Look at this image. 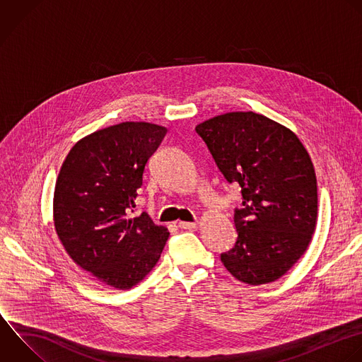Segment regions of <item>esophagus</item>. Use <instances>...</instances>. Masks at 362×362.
<instances>
[{"instance_id": "obj_1", "label": "esophagus", "mask_w": 362, "mask_h": 362, "mask_svg": "<svg viewBox=\"0 0 362 362\" xmlns=\"http://www.w3.org/2000/svg\"><path fill=\"white\" fill-rule=\"evenodd\" d=\"M178 226L181 229H197L198 223L197 222H178Z\"/></svg>"}]
</instances>
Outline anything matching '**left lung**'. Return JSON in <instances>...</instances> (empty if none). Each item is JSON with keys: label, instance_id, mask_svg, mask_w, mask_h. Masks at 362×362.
Listing matches in <instances>:
<instances>
[{"label": "left lung", "instance_id": "1", "mask_svg": "<svg viewBox=\"0 0 362 362\" xmlns=\"http://www.w3.org/2000/svg\"><path fill=\"white\" fill-rule=\"evenodd\" d=\"M228 182L242 188L238 240L221 255L228 272L259 286L286 274L307 250L317 222L311 158L286 126L253 112H230L195 127Z\"/></svg>", "mask_w": 362, "mask_h": 362}]
</instances>
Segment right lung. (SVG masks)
<instances>
[{
    "label": "right lung",
    "mask_w": 362,
    "mask_h": 362,
    "mask_svg": "<svg viewBox=\"0 0 362 362\" xmlns=\"http://www.w3.org/2000/svg\"><path fill=\"white\" fill-rule=\"evenodd\" d=\"M167 129L124 122L81 139L66 156L54 192V225L69 257L117 290L156 266L168 229L147 212L132 216L148 158Z\"/></svg>",
    "instance_id": "add662e5"
}]
</instances>
